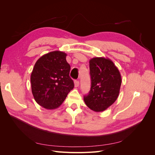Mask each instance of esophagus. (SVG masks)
I'll list each match as a JSON object with an SVG mask.
<instances>
[{
	"label": "esophagus",
	"instance_id": "esophagus-1",
	"mask_svg": "<svg viewBox=\"0 0 155 155\" xmlns=\"http://www.w3.org/2000/svg\"><path fill=\"white\" fill-rule=\"evenodd\" d=\"M74 85H75V87H78L79 85V81L78 80H75L74 81Z\"/></svg>",
	"mask_w": 155,
	"mask_h": 155
}]
</instances>
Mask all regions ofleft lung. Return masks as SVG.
I'll return each mask as SVG.
<instances>
[{
	"label": "left lung",
	"instance_id": "8db88e82",
	"mask_svg": "<svg viewBox=\"0 0 155 155\" xmlns=\"http://www.w3.org/2000/svg\"><path fill=\"white\" fill-rule=\"evenodd\" d=\"M89 67L91 88L88 94L84 96V101L94 111H104L119 96L121 74L109 58H94L89 61Z\"/></svg>",
	"mask_w": 155,
	"mask_h": 155
}]
</instances>
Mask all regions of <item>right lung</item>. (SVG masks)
Segmentation results:
<instances>
[{"label":"right lung","mask_w":155,"mask_h":155,"mask_svg":"<svg viewBox=\"0 0 155 155\" xmlns=\"http://www.w3.org/2000/svg\"><path fill=\"white\" fill-rule=\"evenodd\" d=\"M67 55L63 51H50L41 56L33 68L30 77L32 94L37 104L46 109H57L74 88Z\"/></svg>","instance_id":"1"}]
</instances>
